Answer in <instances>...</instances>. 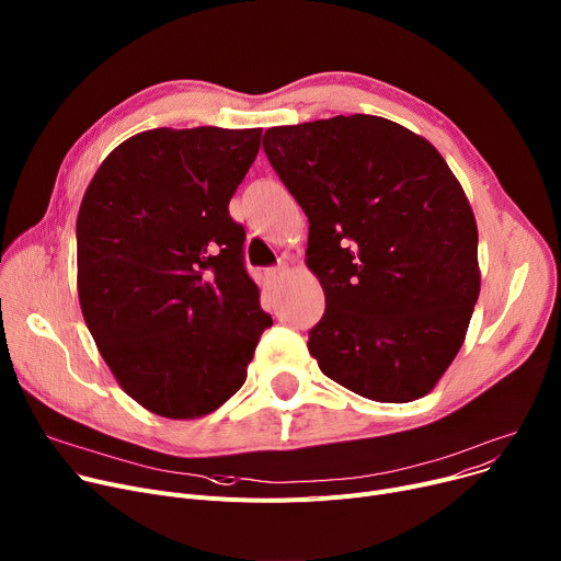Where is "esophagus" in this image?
Masks as SVG:
<instances>
[{
    "mask_svg": "<svg viewBox=\"0 0 561 561\" xmlns=\"http://www.w3.org/2000/svg\"><path fill=\"white\" fill-rule=\"evenodd\" d=\"M285 272H287V267H285V265H276V267H270V270H267V278H270V283H276V280H280V278L285 276Z\"/></svg>",
    "mask_w": 561,
    "mask_h": 561,
    "instance_id": "1",
    "label": "esophagus"
}]
</instances>
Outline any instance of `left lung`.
<instances>
[{"instance_id": "obj_1", "label": "left lung", "mask_w": 561, "mask_h": 561, "mask_svg": "<svg viewBox=\"0 0 561 561\" xmlns=\"http://www.w3.org/2000/svg\"><path fill=\"white\" fill-rule=\"evenodd\" d=\"M272 168L310 221L325 310L319 369L359 397L410 403L465 342L480 294L478 226L442 153L376 115L274 126Z\"/></svg>"}]
</instances>
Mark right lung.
Listing matches in <instances>:
<instances>
[{"mask_svg": "<svg viewBox=\"0 0 561 561\" xmlns=\"http://www.w3.org/2000/svg\"><path fill=\"white\" fill-rule=\"evenodd\" d=\"M260 136L151 128L113 149L83 194V319L122 389L153 414L224 405L274 323L244 267V226L228 215Z\"/></svg>", "mask_w": 561, "mask_h": 561, "instance_id": "add662e5", "label": "right lung"}]
</instances>
